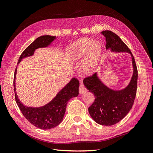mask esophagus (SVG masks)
I'll return each mask as SVG.
<instances>
[{
  "label": "esophagus",
  "instance_id": "esophagus-1",
  "mask_svg": "<svg viewBox=\"0 0 153 153\" xmlns=\"http://www.w3.org/2000/svg\"><path fill=\"white\" fill-rule=\"evenodd\" d=\"M86 91H87V89L85 88V87L84 85V84H81L79 87V93L80 94H82L85 93Z\"/></svg>",
  "mask_w": 153,
  "mask_h": 153
}]
</instances>
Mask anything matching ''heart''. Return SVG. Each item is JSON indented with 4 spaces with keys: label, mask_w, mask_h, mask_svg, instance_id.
<instances>
[{
    "label": "heart",
    "mask_w": 153,
    "mask_h": 153,
    "mask_svg": "<svg viewBox=\"0 0 153 153\" xmlns=\"http://www.w3.org/2000/svg\"><path fill=\"white\" fill-rule=\"evenodd\" d=\"M69 56L74 61H78L88 52L86 66L92 70L99 59L101 52L100 43L89 39H81L71 45L68 48Z\"/></svg>",
    "instance_id": "heart-1"
}]
</instances>
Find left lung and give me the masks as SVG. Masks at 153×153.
Masks as SVG:
<instances>
[{
    "label": "left lung",
    "mask_w": 153,
    "mask_h": 153,
    "mask_svg": "<svg viewBox=\"0 0 153 153\" xmlns=\"http://www.w3.org/2000/svg\"><path fill=\"white\" fill-rule=\"evenodd\" d=\"M101 34L106 38V49H110L112 52H126L131 54L133 68L130 82L122 90L114 91L106 87L99 79L96 73L84 80L87 89L95 96L94 103L88 108L91 117L98 124L112 126L121 121L132 108L137 93L138 71L130 50L121 39L110 30H104Z\"/></svg>",
    "instance_id": "8db88e82"
}]
</instances>
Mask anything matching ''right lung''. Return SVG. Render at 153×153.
Segmentation results:
<instances>
[{
  "instance_id": "1",
  "label": "right lung",
  "mask_w": 153,
  "mask_h": 153,
  "mask_svg": "<svg viewBox=\"0 0 153 153\" xmlns=\"http://www.w3.org/2000/svg\"><path fill=\"white\" fill-rule=\"evenodd\" d=\"M55 38V36L48 35L39 37L22 52L18 59V64L21 62L23 58L32 56L36 49L48 47ZM16 70L17 68H16L13 80L15 92L16 91L15 78ZM79 84V81L76 78H72L71 80L61 91L59 92L57 96L50 103L41 107H29L22 104L18 98L16 92H15V100L22 114L32 124L39 129H52L58 126L62 121L68 101L78 95Z\"/></svg>"
}]
</instances>
